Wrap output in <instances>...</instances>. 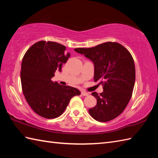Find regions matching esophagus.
Instances as JSON below:
<instances>
[{
	"mask_svg": "<svg viewBox=\"0 0 158 158\" xmlns=\"http://www.w3.org/2000/svg\"><path fill=\"white\" fill-rule=\"evenodd\" d=\"M81 95L82 96H88L89 95V93L85 92L84 90H81Z\"/></svg>",
	"mask_w": 158,
	"mask_h": 158,
	"instance_id": "obj_1",
	"label": "esophagus"
}]
</instances>
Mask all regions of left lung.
<instances>
[{"label": "left lung", "mask_w": 158, "mask_h": 158, "mask_svg": "<svg viewBox=\"0 0 158 158\" xmlns=\"http://www.w3.org/2000/svg\"><path fill=\"white\" fill-rule=\"evenodd\" d=\"M75 51L92 60L94 80L104 84L100 95L92 94L97 104L89 109L90 115L100 122L115 119L127 105L135 86V66L132 55L123 45L112 42L90 48H76Z\"/></svg>", "instance_id": "obj_1"}]
</instances>
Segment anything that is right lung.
Wrapping results in <instances>:
<instances>
[{"instance_id":"obj_1","label":"right lung","mask_w":158,"mask_h":158,"mask_svg":"<svg viewBox=\"0 0 158 158\" xmlns=\"http://www.w3.org/2000/svg\"><path fill=\"white\" fill-rule=\"evenodd\" d=\"M60 43L39 41L30 48L23 56L20 77L26 101L39 115L53 119L61 115L73 96L79 90L53 81L56 70L61 72L70 53Z\"/></svg>"}]
</instances>
